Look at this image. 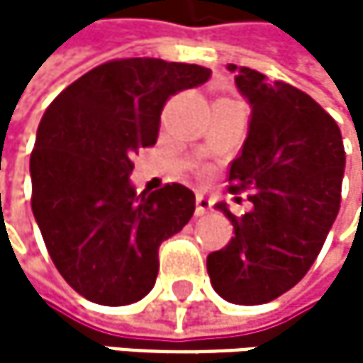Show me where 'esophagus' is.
<instances>
[{
    "mask_svg": "<svg viewBox=\"0 0 363 363\" xmlns=\"http://www.w3.org/2000/svg\"><path fill=\"white\" fill-rule=\"evenodd\" d=\"M211 211V200H208L206 196L198 194L196 196V216H204Z\"/></svg>",
    "mask_w": 363,
    "mask_h": 363,
    "instance_id": "1",
    "label": "esophagus"
}]
</instances>
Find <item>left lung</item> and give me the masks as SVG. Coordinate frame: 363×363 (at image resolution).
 <instances>
[{
    "label": "left lung",
    "instance_id": "obj_1",
    "mask_svg": "<svg viewBox=\"0 0 363 363\" xmlns=\"http://www.w3.org/2000/svg\"><path fill=\"white\" fill-rule=\"evenodd\" d=\"M248 104L242 155L230 163V191H250L252 211L237 218L216 204L235 237L206 257L218 294L235 305L270 303L311 268L340 211L344 143L333 117L301 89L228 65Z\"/></svg>",
    "mask_w": 363,
    "mask_h": 363
}]
</instances>
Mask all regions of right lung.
<instances>
[{
  "label": "right lung",
  "mask_w": 363,
  "mask_h": 363,
  "mask_svg": "<svg viewBox=\"0 0 363 363\" xmlns=\"http://www.w3.org/2000/svg\"><path fill=\"white\" fill-rule=\"evenodd\" d=\"M211 69L123 58L91 69L48 106L30 157L32 213L62 279L91 303L141 301L159 274V246L196 208L185 185L141 191L133 157L155 145L172 95Z\"/></svg>",
  "instance_id": "add662e5"
}]
</instances>
